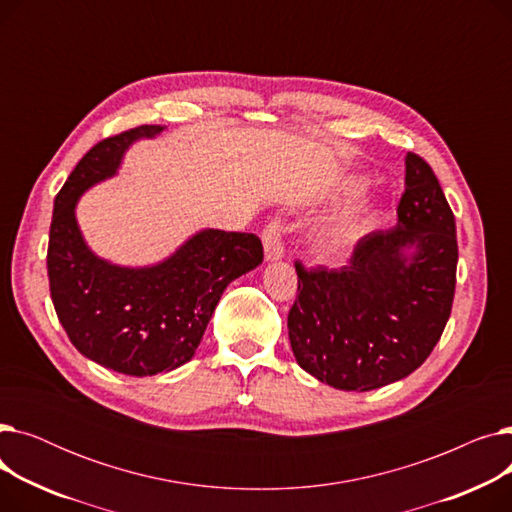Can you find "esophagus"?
Instances as JSON below:
<instances>
[{"label": "esophagus", "mask_w": 512, "mask_h": 512, "mask_svg": "<svg viewBox=\"0 0 512 512\" xmlns=\"http://www.w3.org/2000/svg\"><path fill=\"white\" fill-rule=\"evenodd\" d=\"M263 251L267 261H280L284 257V242H282V224L280 220H274L265 226L263 234Z\"/></svg>", "instance_id": "1"}]
</instances>
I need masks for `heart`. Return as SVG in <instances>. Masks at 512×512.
<instances>
[{
    "mask_svg": "<svg viewBox=\"0 0 512 512\" xmlns=\"http://www.w3.org/2000/svg\"><path fill=\"white\" fill-rule=\"evenodd\" d=\"M365 186H367V176L346 174V176H340L332 184V188L328 191V197L332 201H340V199L361 193ZM371 218H373V205L367 201L346 207L344 211L334 215V218L321 222L319 226L313 228V232H311L313 251L319 255H328V253L342 249L355 236H359V232L369 224Z\"/></svg>",
    "mask_w": 512,
    "mask_h": 512,
    "instance_id": "heart-1",
    "label": "heart"
}]
</instances>
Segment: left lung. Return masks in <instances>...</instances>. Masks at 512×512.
Segmentation results:
<instances>
[{"label": "left lung", "instance_id": "obj_1", "mask_svg": "<svg viewBox=\"0 0 512 512\" xmlns=\"http://www.w3.org/2000/svg\"><path fill=\"white\" fill-rule=\"evenodd\" d=\"M405 168L394 228L363 236L338 270L294 265V359L338 390L367 392L407 378L450 317L459 261L454 215L425 159L407 153Z\"/></svg>", "mask_w": 512, "mask_h": 512}]
</instances>
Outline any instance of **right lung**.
I'll return each mask as SVG.
<instances>
[{
	"instance_id": "1",
	"label": "right lung",
	"mask_w": 512,
	"mask_h": 512,
	"mask_svg": "<svg viewBox=\"0 0 512 512\" xmlns=\"http://www.w3.org/2000/svg\"><path fill=\"white\" fill-rule=\"evenodd\" d=\"M161 130L139 126L95 145L58 193L49 228L51 301L70 342L101 367L137 378L191 361L226 286L263 261L255 234L213 228L143 267L116 265L91 251L76 222L80 197L116 176L132 143Z\"/></svg>"
}]
</instances>
